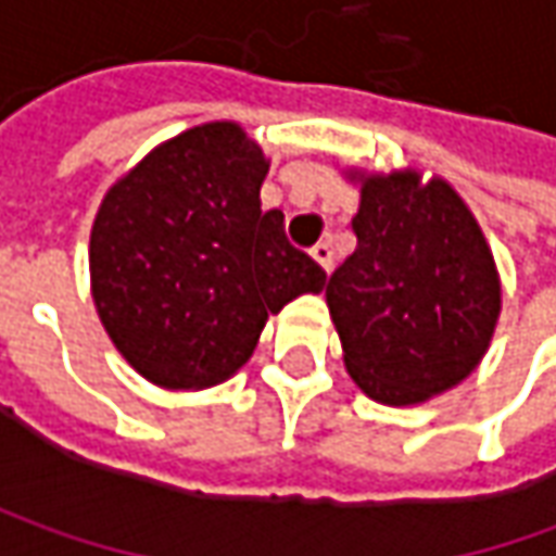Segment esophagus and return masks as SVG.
<instances>
[{
	"mask_svg": "<svg viewBox=\"0 0 556 556\" xmlns=\"http://www.w3.org/2000/svg\"><path fill=\"white\" fill-rule=\"evenodd\" d=\"M309 256L315 260V263H318V266L325 268V271H331L333 253H331V244H328V241H318V244L309 250Z\"/></svg>",
	"mask_w": 556,
	"mask_h": 556,
	"instance_id": "esophagus-1",
	"label": "esophagus"
}]
</instances>
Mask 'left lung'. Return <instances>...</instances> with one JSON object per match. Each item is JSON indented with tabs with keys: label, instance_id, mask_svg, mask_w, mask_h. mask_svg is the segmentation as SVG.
<instances>
[{
	"label": "left lung",
	"instance_id": "left-lung-1",
	"mask_svg": "<svg viewBox=\"0 0 556 556\" xmlns=\"http://www.w3.org/2000/svg\"><path fill=\"white\" fill-rule=\"evenodd\" d=\"M355 250L325 288L343 365L380 405H420L477 371L502 278L477 216L442 176L346 169Z\"/></svg>",
	"mask_w": 556,
	"mask_h": 556
}]
</instances>
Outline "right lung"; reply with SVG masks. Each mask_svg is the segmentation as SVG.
Here are the masks:
<instances>
[{"label": "right lung", "mask_w": 556, "mask_h": 556, "mask_svg": "<svg viewBox=\"0 0 556 556\" xmlns=\"http://www.w3.org/2000/svg\"><path fill=\"white\" fill-rule=\"evenodd\" d=\"M263 148L235 119L191 126L108 188L89 238L96 312L136 371L206 390L253 355L268 315L321 293L325 271L263 210Z\"/></svg>", "instance_id": "add662e5"}]
</instances>
